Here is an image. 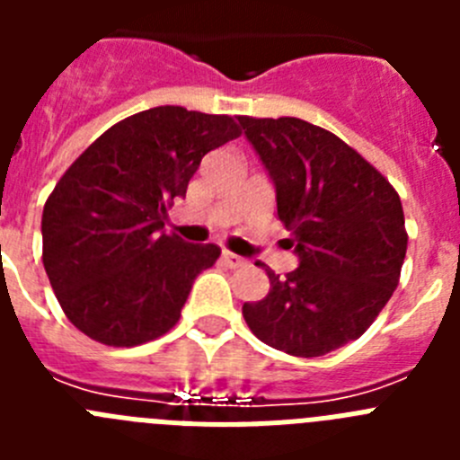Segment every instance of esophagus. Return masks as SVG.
Masks as SVG:
<instances>
[{
    "label": "esophagus",
    "mask_w": 460,
    "mask_h": 460,
    "mask_svg": "<svg viewBox=\"0 0 460 460\" xmlns=\"http://www.w3.org/2000/svg\"><path fill=\"white\" fill-rule=\"evenodd\" d=\"M221 260H223V265L230 267V270H239V267L246 265V260L239 258V255H234V253H230V251H226Z\"/></svg>",
    "instance_id": "34e87169"
}]
</instances>
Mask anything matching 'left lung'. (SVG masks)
<instances>
[{
	"instance_id": "8db88e82",
	"label": "left lung",
	"mask_w": 460,
	"mask_h": 460,
	"mask_svg": "<svg viewBox=\"0 0 460 460\" xmlns=\"http://www.w3.org/2000/svg\"><path fill=\"white\" fill-rule=\"evenodd\" d=\"M276 189L299 267L270 276V292L243 304L262 343L320 357L359 339L401 279L408 233L401 198L339 136L296 117H237Z\"/></svg>"
}]
</instances>
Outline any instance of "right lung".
<instances>
[{"instance_id": "obj_1", "label": "right lung", "mask_w": 460, "mask_h": 460, "mask_svg": "<svg viewBox=\"0 0 460 460\" xmlns=\"http://www.w3.org/2000/svg\"><path fill=\"white\" fill-rule=\"evenodd\" d=\"M239 136L233 117L158 105L110 126L62 174L43 207V267L83 334L133 348L177 324L221 249L165 234L164 221L202 156Z\"/></svg>"}]
</instances>
